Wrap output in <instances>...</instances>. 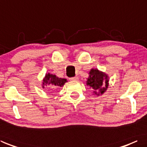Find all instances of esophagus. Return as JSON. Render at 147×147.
<instances>
[{
    "label": "esophagus",
    "instance_id": "34e87169",
    "mask_svg": "<svg viewBox=\"0 0 147 147\" xmlns=\"http://www.w3.org/2000/svg\"><path fill=\"white\" fill-rule=\"evenodd\" d=\"M70 80H77L78 79V78L77 76H74V77H71L69 78Z\"/></svg>",
    "mask_w": 147,
    "mask_h": 147
}]
</instances>
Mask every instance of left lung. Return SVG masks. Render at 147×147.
Returning <instances> with one entry per match:
<instances>
[{
  "label": "left lung",
  "mask_w": 147,
  "mask_h": 147,
  "mask_svg": "<svg viewBox=\"0 0 147 147\" xmlns=\"http://www.w3.org/2000/svg\"><path fill=\"white\" fill-rule=\"evenodd\" d=\"M89 77L87 80V85L92 88L95 91L94 93L95 94L99 96V94H97V91H100V93L102 94L105 92L108 86V76L106 74H104L98 71V69H91L90 71ZM105 82V85L102 83ZM104 86L103 87L102 86Z\"/></svg>",
  "instance_id": "left-lung-1"
}]
</instances>
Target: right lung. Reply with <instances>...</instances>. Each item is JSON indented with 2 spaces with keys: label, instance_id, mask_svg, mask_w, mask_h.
<instances>
[{
  "label": "right lung",
  "instance_id": "1",
  "mask_svg": "<svg viewBox=\"0 0 147 147\" xmlns=\"http://www.w3.org/2000/svg\"><path fill=\"white\" fill-rule=\"evenodd\" d=\"M65 82H67V80L65 78H58L55 75L48 73L46 74L44 79H43L42 86L44 88L45 85L46 86L48 85L53 88H60L63 86Z\"/></svg>",
  "mask_w": 147,
  "mask_h": 147
}]
</instances>
